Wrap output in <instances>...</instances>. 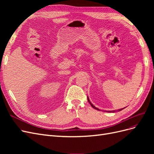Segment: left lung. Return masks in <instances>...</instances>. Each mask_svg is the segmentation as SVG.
<instances>
[{"mask_svg": "<svg viewBox=\"0 0 154 154\" xmlns=\"http://www.w3.org/2000/svg\"><path fill=\"white\" fill-rule=\"evenodd\" d=\"M87 100H88V103H89L90 104H91V105L93 107V108H94V109H97V110H99L98 109H97V108H96V107H95V106H94V105H93L91 103V101H90V100H89V99H88V97H87ZM124 109V108H123ZM123 109H119L118 111H121V110H122ZM112 112H115V110H113Z\"/></svg>", "mask_w": 154, "mask_h": 154, "instance_id": "1", "label": "left lung"}]
</instances>
